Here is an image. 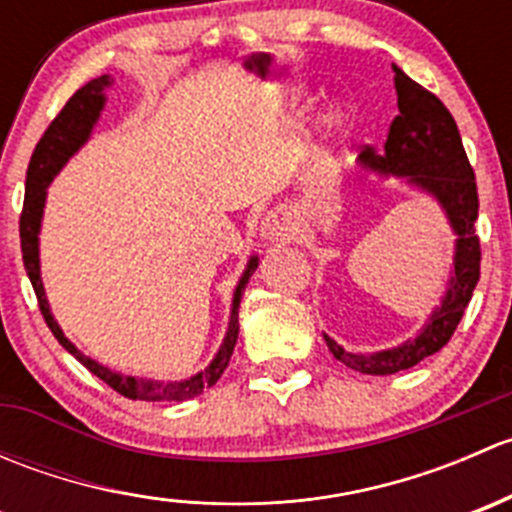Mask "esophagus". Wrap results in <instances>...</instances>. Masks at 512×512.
<instances>
[{"instance_id":"1","label":"esophagus","mask_w":512,"mask_h":512,"mask_svg":"<svg viewBox=\"0 0 512 512\" xmlns=\"http://www.w3.org/2000/svg\"><path fill=\"white\" fill-rule=\"evenodd\" d=\"M292 213L287 208H275L262 218L260 235L267 242H287L292 235Z\"/></svg>"}]
</instances>
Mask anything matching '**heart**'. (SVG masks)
Segmentation results:
<instances>
[{
  "label": "heart",
  "mask_w": 512,
  "mask_h": 512,
  "mask_svg": "<svg viewBox=\"0 0 512 512\" xmlns=\"http://www.w3.org/2000/svg\"><path fill=\"white\" fill-rule=\"evenodd\" d=\"M324 128H332V118H324Z\"/></svg>",
  "instance_id": "heart-1"
}]
</instances>
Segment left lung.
Masks as SVG:
<instances>
[{
	"label": "left lung",
	"instance_id": "8db88e82",
	"mask_svg": "<svg viewBox=\"0 0 512 512\" xmlns=\"http://www.w3.org/2000/svg\"><path fill=\"white\" fill-rule=\"evenodd\" d=\"M394 86L399 96V116L391 121L389 136L381 151L366 148L359 156L361 168L374 170L384 178H399L406 185L426 193L441 205L456 245L453 265L441 304L428 314L416 337L394 349L361 354L347 352L324 334L329 352L344 366L371 376L396 374L436 354L456 332L463 312L473 297L480 277V242L476 235L478 190L476 175L463 151L461 133L448 108L431 91L394 66Z\"/></svg>",
	"mask_w": 512,
	"mask_h": 512
}]
</instances>
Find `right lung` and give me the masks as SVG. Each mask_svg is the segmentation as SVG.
<instances>
[{"label": "right lung", "instance_id": "1", "mask_svg": "<svg viewBox=\"0 0 512 512\" xmlns=\"http://www.w3.org/2000/svg\"><path fill=\"white\" fill-rule=\"evenodd\" d=\"M111 84H113L111 76L103 74L98 76V79L89 81L86 86H81V89L66 101V106L61 108L59 116L51 121V126L46 128L41 141L36 143L32 160H29V168H27V195H24V210H22V220H19L24 270H27L29 280H32L36 299H39V309L41 314H44V322L46 327L51 329V334L59 339V344L66 349V352L76 356V359H79L91 374H96L98 379L106 381L113 391H118V394L133 401L136 399L138 401L195 399V396L203 394L205 389H210V386L223 376L227 364H230L232 349H235V342H237V332H240L237 309H240L242 292H245V285L250 282L252 272L257 270L260 257L250 255L247 267L242 270L240 280H237L235 292H232L230 322H227V332H225L223 344H220L218 354L213 356V361H210L203 371H198V374L180 381H158V379H146V376L123 374V371L108 369V366L98 364L96 359L86 356L74 342L66 339L64 329L59 327V322H56L54 314H51L49 299H46V292H44V282H41L39 232H41V218H44L46 188H49L51 180L59 175V170L69 163V158L76 156V153L84 148V143L91 138V131H94L98 118H101L103 106H106V89Z\"/></svg>", "mask_w": 512, "mask_h": 512}]
</instances>
